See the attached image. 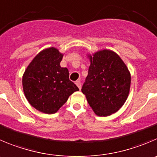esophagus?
I'll list each match as a JSON object with an SVG mask.
<instances>
[{"label": "esophagus", "mask_w": 157, "mask_h": 157, "mask_svg": "<svg viewBox=\"0 0 157 157\" xmlns=\"http://www.w3.org/2000/svg\"><path fill=\"white\" fill-rule=\"evenodd\" d=\"M75 83H76V85L78 87V88L80 90V89H81V82H80V80H77Z\"/></svg>", "instance_id": "obj_1"}]
</instances>
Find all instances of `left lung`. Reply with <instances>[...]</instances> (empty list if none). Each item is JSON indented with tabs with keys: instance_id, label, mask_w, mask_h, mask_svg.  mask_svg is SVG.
Instances as JSON below:
<instances>
[{
	"instance_id": "obj_1",
	"label": "left lung",
	"mask_w": 157,
	"mask_h": 157,
	"mask_svg": "<svg viewBox=\"0 0 157 157\" xmlns=\"http://www.w3.org/2000/svg\"><path fill=\"white\" fill-rule=\"evenodd\" d=\"M82 92L98 116H109L123 106L128 96L131 74L119 56L110 49L91 55Z\"/></svg>"
}]
</instances>
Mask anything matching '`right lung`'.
Wrapping results in <instances>:
<instances>
[{"instance_id":"obj_1","label":"right lung","mask_w":157,"mask_h":157,"mask_svg":"<svg viewBox=\"0 0 157 157\" xmlns=\"http://www.w3.org/2000/svg\"><path fill=\"white\" fill-rule=\"evenodd\" d=\"M63 54L56 48L41 51L26 68L22 86L26 99L33 108L54 114L79 88L69 79L68 69L60 67Z\"/></svg>"}]
</instances>
